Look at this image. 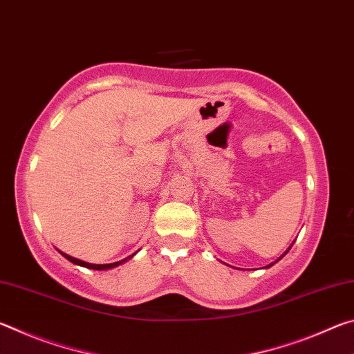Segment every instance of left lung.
Wrapping results in <instances>:
<instances>
[{"mask_svg": "<svg viewBox=\"0 0 354 354\" xmlns=\"http://www.w3.org/2000/svg\"><path fill=\"white\" fill-rule=\"evenodd\" d=\"M289 250H290V248H289ZM289 250H287V251H289ZM287 251H286V253H287ZM286 253H284V254H286ZM284 254H283V256H284ZM283 256H281V257H283ZM281 257H279V259H281ZM272 266H273V263H270V266H268V267H272Z\"/></svg>", "mask_w": 354, "mask_h": 354, "instance_id": "left-lung-1", "label": "left lung"}]
</instances>
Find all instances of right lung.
Here are the masks:
<instances>
[{"mask_svg":"<svg viewBox=\"0 0 354 354\" xmlns=\"http://www.w3.org/2000/svg\"><path fill=\"white\" fill-rule=\"evenodd\" d=\"M59 253H61V254L65 257V259H68L70 262L76 263V266H81V267H86V268H92V270H109V268L118 267L120 263L127 262L128 259H131V257L134 256V254H133V256L127 257V259H123V261H118V262H112V263H91V262H84V261H81V259H76V257H71V256H68V254L62 253V251H59Z\"/></svg>","mask_w":354,"mask_h":354,"instance_id":"right-lung-1","label":"right lung"}]
</instances>
